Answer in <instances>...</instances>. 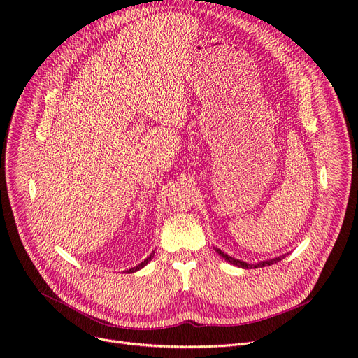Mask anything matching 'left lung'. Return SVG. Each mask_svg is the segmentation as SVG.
Masks as SVG:
<instances>
[{
    "mask_svg": "<svg viewBox=\"0 0 358 358\" xmlns=\"http://www.w3.org/2000/svg\"><path fill=\"white\" fill-rule=\"evenodd\" d=\"M215 250L218 252V255L220 257H222L227 262H229V264H232V265H236L238 268H243V269H252V268H262V266H269V265H273V264H276V262H279L282 258H285V257H279V258H275V259H269V261H264V262H259V264H255V265H250V264H246V262H243V261H239V259H235V258H232V257H229V255H227L225 252H222L221 249H218V248H215Z\"/></svg>",
    "mask_w": 358,
    "mask_h": 358,
    "instance_id": "8db88e82",
    "label": "left lung"
}]
</instances>
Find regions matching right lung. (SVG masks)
Here are the masks:
<instances>
[{"mask_svg":"<svg viewBox=\"0 0 358 358\" xmlns=\"http://www.w3.org/2000/svg\"><path fill=\"white\" fill-rule=\"evenodd\" d=\"M155 252H156V250H155ZM155 252H152V253H151V255H150V257H148V258H147V259H144V261H143V262H141V264H138V265H137V266H134V268H131V269H129V271H126V272H127V273H133V272H137V271H138V269H141V268H144V266H145V265H147V264H148V262H150V261H151V259H152V257H155Z\"/></svg>","mask_w":358,"mask_h":358,"instance_id":"1","label":"right lung"}]
</instances>
